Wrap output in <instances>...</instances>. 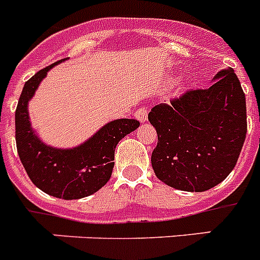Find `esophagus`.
Here are the masks:
<instances>
[{"mask_svg":"<svg viewBox=\"0 0 260 260\" xmlns=\"http://www.w3.org/2000/svg\"><path fill=\"white\" fill-rule=\"evenodd\" d=\"M135 117H136L140 123H145V121H147V117H148V111L145 108H139L135 112Z\"/></svg>","mask_w":260,"mask_h":260,"instance_id":"34e87169","label":"esophagus"}]
</instances>
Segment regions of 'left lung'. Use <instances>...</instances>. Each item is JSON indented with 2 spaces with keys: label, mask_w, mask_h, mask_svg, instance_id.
<instances>
[{
  "label": "left lung",
  "mask_w": 260,
  "mask_h": 260,
  "mask_svg": "<svg viewBox=\"0 0 260 260\" xmlns=\"http://www.w3.org/2000/svg\"><path fill=\"white\" fill-rule=\"evenodd\" d=\"M207 89L185 92L148 113L157 132L155 175L175 189L203 192L234 170L247 134L246 96L234 69L219 71Z\"/></svg>",
  "instance_id": "1"
}]
</instances>
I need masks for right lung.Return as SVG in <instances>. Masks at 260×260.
Masks as SVG:
<instances>
[{
  "label": "right lung",
  "instance_id": "add662e5",
  "mask_svg": "<svg viewBox=\"0 0 260 260\" xmlns=\"http://www.w3.org/2000/svg\"><path fill=\"white\" fill-rule=\"evenodd\" d=\"M65 60L41 69L25 82L16 109V143L21 163L36 187L58 199L75 200L92 195L108 183L116 145L140 123L134 119L109 121L73 148L45 144L31 128L27 104L48 72Z\"/></svg>",
  "mask_w": 260,
  "mask_h": 260
}]
</instances>
